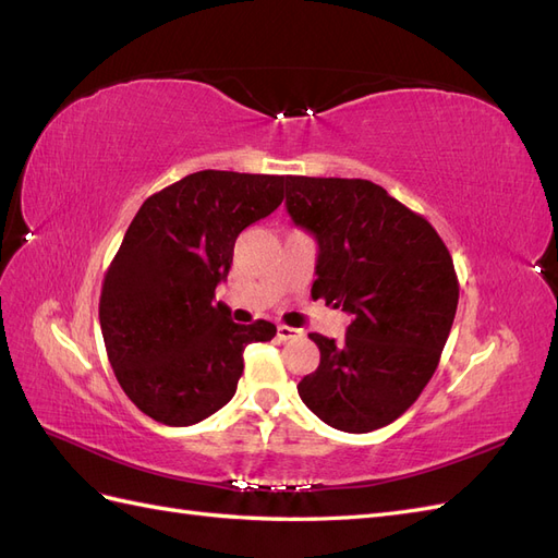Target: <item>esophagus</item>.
Returning a JSON list of instances; mask_svg holds the SVG:
<instances>
[{
	"instance_id": "34e87169",
	"label": "esophagus",
	"mask_w": 558,
	"mask_h": 558,
	"mask_svg": "<svg viewBox=\"0 0 558 558\" xmlns=\"http://www.w3.org/2000/svg\"><path fill=\"white\" fill-rule=\"evenodd\" d=\"M302 335H305V332H302L300 328H291V326H283V324H279L277 326V337H279V340H295V337H302Z\"/></svg>"
}]
</instances>
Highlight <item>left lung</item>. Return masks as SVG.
Instances as JSON below:
<instances>
[{
    "label": "left lung",
    "instance_id": "obj_1",
    "mask_svg": "<svg viewBox=\"0 0 558 558\" xmlns=\"http://www.w3.org/2000/svg\"><path fill=\"white\" fill-rule=\"evenodd\" d=\"M286 211L318 244L312 298L342 307V342L312 332L320 363L298 384L328 426L369 433L430 381L449 337L459 279L440 234L365 179L286 177Z\"/></svg>",
    "mask_w": 558,
    "mask_h": 558
}]
</instances>
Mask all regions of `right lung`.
<instances>
[{
  "label": "right lung",
  "instance_id": "add662e5",
  "mask_svg": "<svg viewBox=\"0 0 558 558\" xmlns=\"http://www.w3.org/2000/svg\"><path fill=\"white\" fill-rule=\"evenodd\" d=\"M286 177L205 170L150 195L111 260L99 326L125 396L158 424L193 426L238 391L244 349L277 335L214 305L234 240L272 214Z\"/></svg>",
  "mask_w": 558,
  "mask_h": 558
}]
</instances>
